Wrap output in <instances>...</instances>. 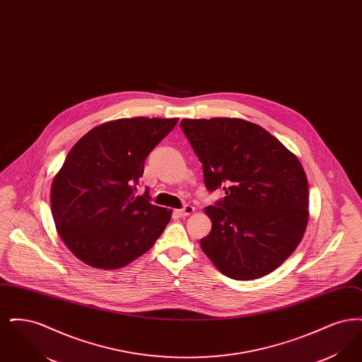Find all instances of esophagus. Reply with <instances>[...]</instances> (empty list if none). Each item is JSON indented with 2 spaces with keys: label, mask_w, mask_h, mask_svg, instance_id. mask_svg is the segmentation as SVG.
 I'll return each instance as SVG.
<instances>
[{
  "label": "esophagus",
  "mask_w": 362,
  "mask_h": 362,
  "mask_svg": "<svg viewBox=\"0 0 362 362\" xmlns=\"http://www.w3.org/2000/svg\"><path fill=\"white\" fill-rule=\"evenodd\" d=\"M194 211H195V209H194V206H191V205H186L183 209L176 210V213H177L180 217H187L189 214H192Z\"/></svg>",
  "instance_id": "34e87169"
}]
</instances>
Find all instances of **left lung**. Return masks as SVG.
<instances>
[{
	"label": "left lung",
	"instance_id": "1",
	"mask_svg": "<svg viewBox=\"0 0 362 362\" xmlns=\"http://www.w3.org/2000/svg\"><path fill=\"white\" fill-rule=\"evenodd\" d=\"M202 163L211 230L201 248L232 279L267 276L292 255L308 224L310 192L298 158L259 124L238 118L182 119Z\"/></svg>",
	"mask_w": 362,
	"mask_h": 362
}]
</instances>
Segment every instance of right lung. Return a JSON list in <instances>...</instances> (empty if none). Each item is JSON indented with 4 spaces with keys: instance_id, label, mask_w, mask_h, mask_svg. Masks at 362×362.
I'll return each mask as SVG.
<instances>
[{
    "instance_id": "right-lung-1",
    "label": "right lung",
    "mask_w": 362,
    "mask_h": 362,
    "mask_svg": "<svg viewBox=\"0 0 362 362\" xmlns=\"http://www.w3.org/2000/svg\"><path fill=\"white\" fill-rule=\"evenodd\" d=\"M177 118H126L93 127L54 176L52 214L74 257L104 270L127 266L152 248L173 210L134 195L144 164Z\"/></svg>"
}]
</instances>
